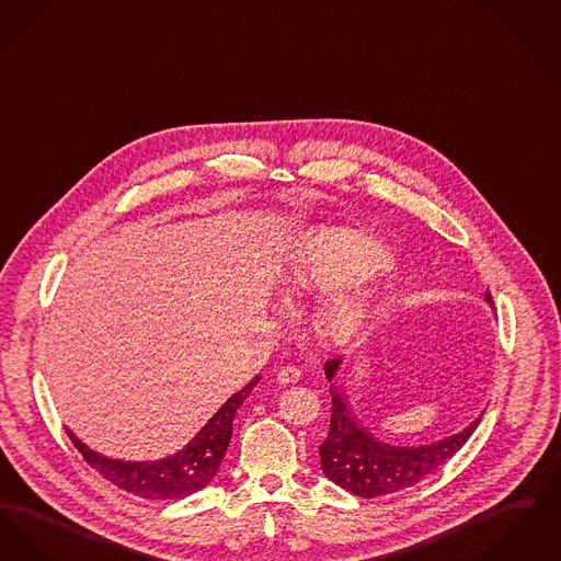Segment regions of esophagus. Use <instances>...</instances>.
Masks as SVG:
<instances>
[{
  "label": "esophagus",
  "mask_w": 561,
  "mask_h": 561,
  "mask_svg": "<svg viewBox=\"0 0 561 561\" xmlns=\"http://www.w3.org/2000/svg\"><path fill=\"white\" fill-rule=\"evenodd\" d=\"M299 377H301V370H299L297 366H283V368L276 373V381H278L280 386L297 383Z\"/></svg>",
  "instance_id": "34e87169"
}]
</instances>
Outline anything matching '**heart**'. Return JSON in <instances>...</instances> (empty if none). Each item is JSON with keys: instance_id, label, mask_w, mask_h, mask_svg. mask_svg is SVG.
Returning a JSON list of instances; mask_svg holds the SVG:
<instances>
[{"instance_id": "heart-1", "label": "heart", "mask_w": 561, "mask_h": 561, "mask_svg": "<svg viewBox=\"0 0 561 561\" xmlns=\"http://www.w3.org/2000/svg\"><path fill=\"white\" fill-rule=\"evenodd\" d=\"M390 251L360 230H320L304 234L293 244L283 272V283L297 291H322L345 280L388 268ZM375 312L368 293H335L312 312L318 340L329 345L352 342Z\"/></svg>"}]
</instances>
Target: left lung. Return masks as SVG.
<instances>
[{"mask_svg": "<svg viewBox=\"0 0 561 561\" xmlns=\"http://www.w3.org/2000/svg\"><path fill=\"white\" fill-rule=\"evenodd\" d=\"M486 301L492 304V295L488 291ZM340 368L342 358H333L324 365V375L331 381V425L329 436L318 446L320 465L331 482L363 499L414 486L455 457L480 423L482 414L459 434L419 446H393L381 442L375 434L366 432L347 409L342 391L333 383Z\"/></svg>", "mask_w": 561, "mask_h": 561, "instance_id": "obj_1", "label": "left lung"}]
</instances>
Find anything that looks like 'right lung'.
Listing matches in <instances>:
<instances>
[{
  "mask_svg": "<svg viewBox=\"0 0 561 561\" xmlns=\"http://www.w3.org/2000/svg\"><path fill=\"white\" fill-rule=\"evenodd\" d=\"M260 377H253L243 390L232 393L191 439L182 450L159 461H122L104 457L88 448L73 432L67 430L75 448L83 459L96 469L98 473L113 482L115 486L127 490L148 501H173L195 494L207 486L218 473L221 459L226 455L228 442L232 438V421L241 409L247 396L255 388Z\"/></svg>",
  "mask_w": 561,
  "mask_h": 561,
  "instance_id": "right-lung-1",
  "label": "right lung"
}]
</instances>
